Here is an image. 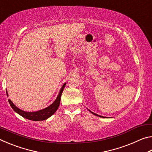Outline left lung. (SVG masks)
<instances>
[{
  "mask_svg": "<svg viewBox=\"0 0 152 152\" xmlns=\"http://www.w3.org/2000/svg\"><path fill=\"white\" fill-rule=\"evenodd\" d=\"M89 111L90 112H91V113H92V114H93V115H96V116H97V117H102V116H101V115H97V114H96V113H93V112H92V111H91V110H89Z\"/></svg>",
  "mask_w": 152,
  "mask_h": 152,
  "instance_id": "left-lung-1",
  "label": "left lung"
}]
</instances>
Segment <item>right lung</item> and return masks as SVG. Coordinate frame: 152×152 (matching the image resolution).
Listing matches in <instances>:
<instances>
[{"instance_id": "obj_1", "label": "right lung", "mask_w": 152, "mask_h": 152, "mask_svg": "<svg viewBox=\"0 0 152 152\" xmlns=\"http://www.w3.org/2000/svg\"><path fill=\"white\" fill-rule=\"evenodd\" d=\"M66 83H64L63 84V86H61L57 98H56V99L53 101L52 104H51L50 106L45 108V109H41L39 110H37V111H34V112L25 111V110L20 109L17 107L15 106V105L13 104V102H12L10 99H9V102L10 105H11V107H12V109H13L15 112L18 113L19 115H20V116L25 118V119H27L31 121H39L45 120L48 119L49 117H50L51 115L54 114L56 110H57V109H58L59 105H60V103L61 94H62V92L64 91V87L66 86ZM6 92H7V96H8L9 95L7 90H6Z\"/></svg>"}]
</instances>
